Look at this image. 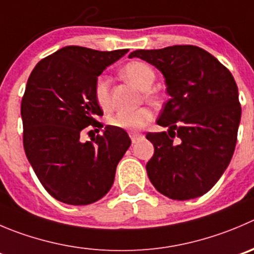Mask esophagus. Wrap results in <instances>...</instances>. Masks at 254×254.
Masks as SVG:
<instances>
[{
	"mask_svg": "<svg viewBox=\"0 0 254 254\" xmlns=\"http://www.w3.org/2000/svg\"><path fill=\"white\" fill-rule=\"evenodd\" d=\"M129 137H131L132 143H136L139 138H142V133H138V132H129Z\"/></svg>",
	"mask_w": 254,
	"mask_h": 254,
	"instance_id": "34e87169",
	"label": "esophagus"
}]
</instances>
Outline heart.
Instances as JSON below:
<instances>
[{"mask_svg":"<svg viewBox=\"0 0 254 254\" xmlns=\"http://www.w3.org/2000/svg\"><path fill=\"white\" fill-rule=\"evenodd\" d=\"M121 76L128 82L133 83L139 89L144 91V96L152 103L158 102V97L154 95L149 88L156 81L154 69L148 64L142 61H132L126 64L121 69ZM93 97L97 105L102 110H108L111 106V93H110V79L107 76H98L93 84ZM152 115L151 110L147 107H141L131 112H118L108 118V125L116 128L126 129V131H139L151 122Z\"/></svg>","mask_w":254,"mask_h":254,"instance_id":"1","label":"heart"}]
</instances>
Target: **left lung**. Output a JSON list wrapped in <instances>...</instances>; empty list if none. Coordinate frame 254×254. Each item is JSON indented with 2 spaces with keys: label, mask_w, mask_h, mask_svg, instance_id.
Segmentation results:
<instances>
[{
  "label": "left lung",
  "mask_w": 254,
  "mask_h": 254,
  "mask_svg": "<svg viewBox=\"0 0 254 254\" xmlns=\"http://www.w3.org/2000/svg\"><path fill=\"white\" fill-rule=\"evenodd\" d=\"M163 73L170 100L157 123L168 132H148L153 157L149 181L166 197L186 201L203 195L228 167L241 121L238 88L228 68L197 46L137 50Z\"/></svg>",
  "instance_id": "8db88e82"
}]
</instances>
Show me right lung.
Segmentation results:
<instances>
[{
    "label": "right lung",
    "mask_w": 254,
    "mask_h": 254,
    "mask_svg": "<svg viewBox=\"0 0 254 254\" xmlns=\"http://www.w3.org/2000/svg\"><path fill=\"white\" fill-rule=\"evenodd\" d=\"M128 50L96 51L67 46L41 60L21 102L23 147L45 190L57 201L86 206L107 194L118 162L131 146L125 129L106 126L82 142L86 127L102 128L93 84ZM97 129V128H96Z\"/></svg>",
    "instance_id": "obj_1"
}]
</instances>
